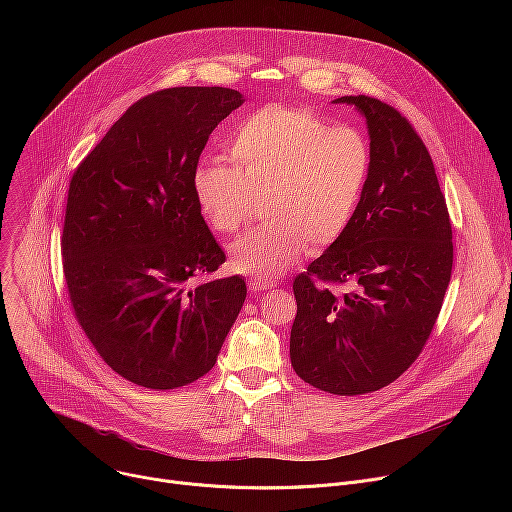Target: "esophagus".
<instances>
[{"instance_id":"esophagus-1","label":"esophagus","mask_w":512,"mask_h":512,"mask_svg":"<svg viewBox=\"0 0 512 512\" xmlns=\"http://www.w3.org/2000/svg\"><path fill=\"white\" fill-rule=\"evenodd\" d=\"M273 287H277V281H273V279H259V277H255V279H249V289L251 291H265V289H273Z\"/></svg>"}]
</instances>
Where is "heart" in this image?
Masks as SVG:
<instances>
[{"instance_id": "1", "label": "heart", "mask_w": 512, "mask_h": 512, "mask_svg": "<svg viewBox=\"0 0 512 512\" xmlns=\"http://www.w3.org/2000/svg\"><path fill=\"white\" fill-rule=\"evenodd\" d=\"M233 164L202 160L192 194L206 225L231 235L259 208L269 221L229 245L237 273L267 279L294 265L306 243L324 249L348 229L367 188L371 143L302 107L271 103L243 117L229 137Z\"/></svg>"}]
</instances>
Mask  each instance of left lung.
<instances>
[{
	"instance_id": "obj_1",
	"label": "left lung",
	"mask_w": 512,
	"mask_h": 512,
	"mask_svg": "<svg viewBox=\"0 0 512 512\" xmlns=\"http://www.w3.org/2000/svg\"><path fill=\"white\" fill-rule=\"evenodd\" d=\"M334 103L367 117L373 166L344 235L294 279L289 358L320 391L364 395L399 379L421 354L452 277V223L413 125L367 95ZM338 284L351 291L336 295Z\"/></svg>"
}]
</instances>
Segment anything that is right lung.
Instances as JSON below:
<instances>
[{"mask_svg": "<svg viewBox=\"0 0 512 512\" xmlns=\"http://www.w3.org/2000/svg\"><path fill=\"white\" fill-rule=\"evenodd\" d=\"M243 97L174 87L133 103L72 174L60 237L72 312L109 367L176 389L216 362L247 285L206 279L227 255L196 206L192 172Z\"/></svg>", "mask_w": 512, "mask_h": 512, "instance_id": "right-lung-1", "label": "right lung"}]
</instances>
